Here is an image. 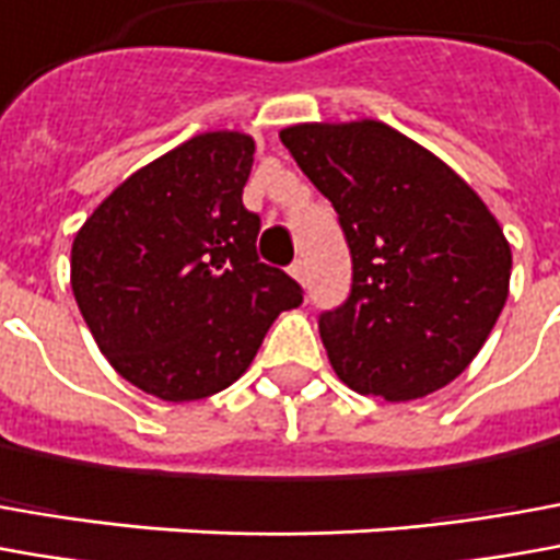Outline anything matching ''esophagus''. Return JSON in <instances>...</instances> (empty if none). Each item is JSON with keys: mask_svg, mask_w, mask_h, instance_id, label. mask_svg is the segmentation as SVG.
I'll list each match as a JSON object with an SVG mask.
<instances>
[{"mask_svg": "<svg viewBox=\"0 0 560 560\" xmlns=\"http://www.w3.org/2000/svg\"><path fill=\"white\" fill-rule=\"evenodd\" d=\"M289 273H292V277H295L299 283H304V280H307V268H304L302 258H299V261H292V268H289Z\"/></svg>", "mask_w": 560, "mask_h": 560, "instance_id": "esophagus-1", "label": "esophagus"}]
</instances>
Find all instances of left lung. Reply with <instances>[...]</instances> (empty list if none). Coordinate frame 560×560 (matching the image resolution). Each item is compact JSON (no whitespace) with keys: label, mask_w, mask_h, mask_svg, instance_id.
<instances>
[{"label":"left lung","mask_w":560,"mask_h":560,"mask_svg":"<svg viewBox=\"0 0 560 560\" xmlns=\"http://www.w3.org/2000/svg\"><path fill=\"white\" fill-rule=\"evenodd\" d=\"M345 229L353 287L319 317L350 390L408 402L476 360L509 295L512 249L485 200L420 142L384 121L280 130Z\"/></svg>","instance_id":"1"}]
</instances>
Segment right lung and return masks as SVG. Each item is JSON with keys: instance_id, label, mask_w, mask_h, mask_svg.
<instances>
[{"instance_id": "right-lung-1", "label": "right lung", "mask_w": 560, "mask_h": 560, "mask_svg": "<svg viewBox=\"0 0 560 560\" xmlns=\"http://www.w3.org/2000/svg\"><path fill=\"white\" fill-rule=\"evenodd\" d=\"M256 142L207 130L155 158L88 215L69 283L100 353L164 402L231 387L302 287L256 256L243 207Z\"/></svg>"}]
</instances>
